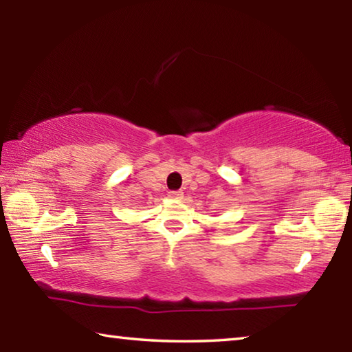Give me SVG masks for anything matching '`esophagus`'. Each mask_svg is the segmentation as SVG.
I'll return each mask as SVG.
<instances>
[{"label": "esophagus", "mask_w": 352, "mask_h": 352, "mask_svg": "<svg viewBox=\"0 0 352 352\" xmlns=\"http://www.w3.org/2000/svg\"><path fill=\"white\" fill-rule=\"evenodd\" d=\"M182 195H183V192H180V190H169V192H168V197L175 199V200L182 199Z\"/></svg>", "instance_id": "esophagus-1"}]
</instances>
